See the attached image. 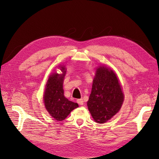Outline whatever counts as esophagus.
I'll use <instances>...</instances> for the list:
<instances>
[{
  "label": "esophagus",
  "mask_w": 159,
  "mask_h": 159,
  "mask_svg": "<svg viewBox=\"0 0 159 159\" xmlns=\"http://www.w3.org/2000/svg\"><path fill=\"white\" fill-rule=\"evenodd\" d=\"M77 102H78V103L80 105H83L84 104V101H83V99H79L77 100Z\"/></svg>",
  "instance_id": "34e87169"
}]
</instances>
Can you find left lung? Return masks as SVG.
I'll return each mask as SVG.
<instances>
[{
	"label": "left lung",
	"mask_w": 159,
	"mask_h": 159,
	"mask_svg": "<svg viewBox=\"0 0 159 159\" xmlns=\"http://www.w3.org/2000/svg\"><path fill=\"white\" fill-rule=\"evenodd\" d=\"M123 99L116 74L113 70L100 66L96 71L87 103L93 119L99 123L108 121L121 107Z\"/></svg>",
	"instance_id": "1"
}]
</instances>
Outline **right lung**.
Wrapping results in <instances>:
<instances>
[{
    "label": "right lung",
    "instance_id": "1",
    "mask_svg": "<svg viewBox=\"0 0 159 159\" xmlns=\"http://www.w3.org/2000/svg\"><path fill=\"white\" fill-rule=\"evenodd\" d=\"M62 74H54L50 75L44 95L46 110L57 121H63L72 110L78 107V104L70 102L64 95L63 80L66 68L61 67Z\"/></svg>",
    "mask_w": 159,
    "mask_h": 159
}]
</instances>
